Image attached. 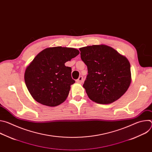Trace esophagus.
Instances as JSON below:
<instances>
[{"mask_svg":"<svg viewBox=\"0 0 152 152\" xmlns=\"http://www.w3.org/2000/svg\"><path fill=\"white\" fill-rule=\"evenodd\" d=\"M76 82H77V83H82L83 82V77H82V76H79V78L76 80Z\"/></svg>","mask_w":152,"mask_h":152,"instance_id":"esophagus-1","label":"esophagus"}]
</instances>
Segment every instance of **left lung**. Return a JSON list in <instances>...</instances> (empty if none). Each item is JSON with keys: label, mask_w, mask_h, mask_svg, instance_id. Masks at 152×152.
<instances>
[{"label": "left lung", "mask_w": 152, "mask_h": 152, "mask_svg": "<svg viewBox=\"0 0 152 152\" xmlns=\"http://www.w3.org/2000/svg\"><path fill=\"white\" fill-rule=\"evenodd\" d=\"M79 50L88 68L83 86L88 97L100 104H110L120 99L131 83L128 59L103 45L83 47Z\"/></svg>", "instance_id": "obj_1"}]
</instances>
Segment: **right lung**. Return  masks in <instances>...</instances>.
<instances>
[{
  "instance_id": "1",
  "label": "right lung",
  "mask_w": 152,
  "mask_h": 152,
  "mask_svg": "<svg viewBox=\"0 0 152 152\" xmlns=\"http://www.w3.org/2000/svg\"><path fill=\"white\" fill-rule=\"evenodd\" d=\"M79 53L74 48L54 47L39 52L27 67L25 81L32 97L38 103L56 106L66 100L70 86L72 68L65 63Z\"/></svg>"
}]
</instances>
